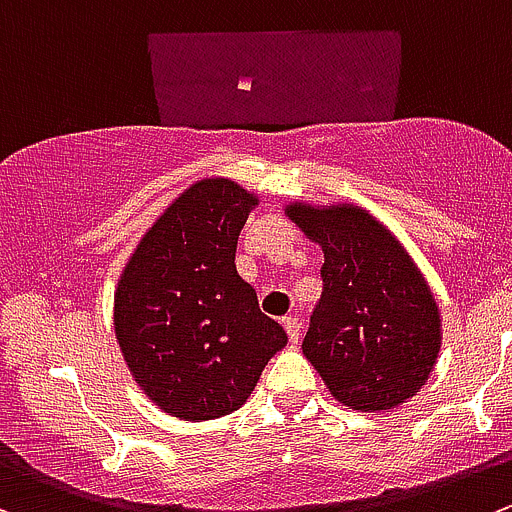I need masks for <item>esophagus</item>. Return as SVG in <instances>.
Returning <instances> with one entry per match:
<instances>
[{
    "instance_id": "1",
    "label": "esophagus",
    "mask_w": 512,
    "mask_h": 512,
    "mask_svg": "<svg viewBox=\"0 0 512 512\" xmlns=\"http://www.w3.org/2000/svg\"><path fill=\"white\" fill-rule=\"evenodd\" d=\"M281 324H284L286 334H289V342H291V344H296V342H299V334H301V321L296 319V316H286V319L281 321Z\"/></svg>"
}]
</instances>
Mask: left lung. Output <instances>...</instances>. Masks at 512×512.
I'll list each match as a JSON object with an SVG mask.
<instances>
[{
  "instance_id": "1",
  "label": "left lung",
  "mask_w": 512,
  "mask_h": 512,
  "mask_svg": "<svg viewBox=\"0 0 512 512\" xmlns=\"http://www.w3.org/2000/svg\"><path fill=\"white\" fill-rule=\"evenodd\" d=\"M286 216L324 251L321 299L304 357L349 410H394L435 369L440 309L405 246L352 203H289Z\"/></svg>"
}]
</instances>
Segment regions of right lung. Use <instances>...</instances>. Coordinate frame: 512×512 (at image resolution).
I'll list each match as a JSON object with an SVG mask.
<instances>
[{
  "label": "right lung",
  "mask_w": 512,
  "mask_h": 512,
  "mask_svg": "<svg viewBox=\"0 0 512 512\" xmlns=\"http://www.w3.org/2000/svg\"><path fill=\"white\" fill-rule=\"evenodd\" d=\"M259 198L228 178L180 193L140 238L115 289V337L138 387L180 420H216L251 397L286 332L236 271Z\"/></svg>",
  "instance_id": "add662e5"
}]
</instances>
